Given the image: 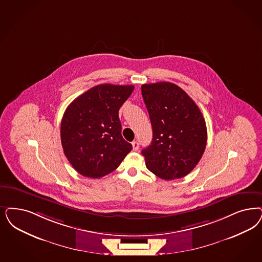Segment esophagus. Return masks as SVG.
Masks as SVG:
<instances>
[{"instance_id":"obj_1","label":"esophagus","mask_w":262,"mask_h":262,"mask_svg":"<svg viewBox=\"0 0 262 262\" xmlns=\"http://www.w3.org/2000/svg\"><path fill=\"white\" fill-rule=\"evenodd\" d=\"M132 145H133V149H134V151H137V150L139 149V143H138L137 141H134V142L132 143Z\"/></svg>"}]
</instances>
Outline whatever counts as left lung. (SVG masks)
<instances>
[{
  "mask_svg": "<svg viewBox=\"0 0 262 262\" xmlns=\"http://www.w3.org/2000/svg\"><path fill=\"white\" fill-rule=\"evenodd\" d=\"M141 92L153 128L151 145L142 150L147 168L163 180L185 177L196 166L207 143L200 109L170 82L143 84Z\"/></svg>",
  "mask_w": 262,
  "mask_h": 262,
  "instance_id": "left-lung-1",
  "label": "left lung"
}]
</instances>
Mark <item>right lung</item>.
<instances>
[{
    "instance_id": "right-lung-1",
    "label": "right lung",
    "mask_w": 262,
    "mask_h": 262,
    "mask_svg": "<svg viewBox=\"0 0 262 262\" xmlns=\"http://www.w3.org/2000/svg\"><path fill=\"white\" fill-rule=\"evenodd\" d=\"M133 85L100 84L72 101L61 122L63 153L85 177L101 178L114 171L133 149L122 136L119 109Z\"/></svg>"
}]
</instances>
